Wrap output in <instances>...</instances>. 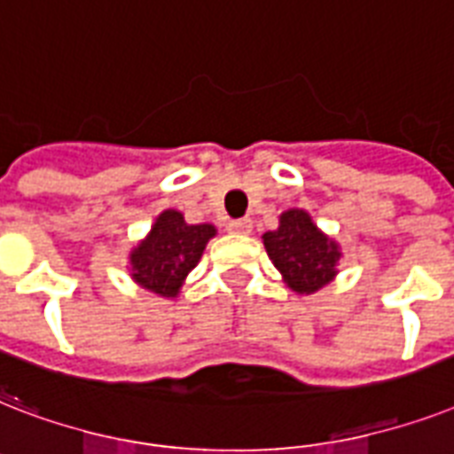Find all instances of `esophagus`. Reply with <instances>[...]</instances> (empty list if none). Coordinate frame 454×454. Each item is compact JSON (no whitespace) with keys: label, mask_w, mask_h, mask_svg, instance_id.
<instances>
[{"label":"esophagus","mask_w":454,"mask_h":454,"mask_svg":"<svg viewBox=\"0 0 454 454\" xmlns=\"http://www.w3.org/2000/svg\"><path fill=\"white\" fill-rule=\"evenodd\" d=\"M227 230H230L231 234H251L253 223L248 220V217H239V220H230Z\"/></svg>","instance_id":"1"}]
</instances>
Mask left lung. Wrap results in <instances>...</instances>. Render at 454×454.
Instances as JSON below:
<instances>
[{
    "label": "left lung",
    "mask_w": 454,
    "mask_h": 454,
    "mask_svg": "<svg viewBox=\"0 0 454 454\" xmlns=\"http://www.w3.org/2000/svg\"><path fill=\"white\" fill-rule=\"evenodd\" d=\"M262 244L286 286L296 294H315L339 272V244L319 231L305 210L291 208L282 213L279 227L265 231Z\"/></svg>",
    "instance_id": "left-lung-1"
}]
</instances>
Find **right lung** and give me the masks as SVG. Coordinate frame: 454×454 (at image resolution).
Returning a JSON list of instances; mask_svg holds the SVG:
<instances>
[{"mask_svg":"<svg viewBox=\"0 0 454 454\" xmlns=\"http://www.w3.org/2000/svg\"><path fill=\"white\" fill-rule=\"evenodd\" d=\"M215 231L213 224H187L179 210H163L129 253L132 279L158 296L175 298Z\"/></svg>","mask_w":454,"mask_h":454,"instance_id":"right-lung-1","label":"right lung"}]
</instances>
